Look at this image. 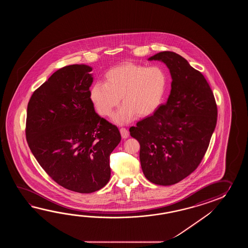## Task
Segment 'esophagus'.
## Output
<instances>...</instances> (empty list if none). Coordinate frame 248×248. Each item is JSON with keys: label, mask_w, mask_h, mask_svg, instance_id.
<instances>
[{"label": "esophagus", "mask_w": 248, "mask_h": 248, "mask_svg": "<svg viewBox=\"0 0 248 248\" xmlns=\"http://www.w3.org/2000/svg\"><path fill=\"white\" fill-rule=\"evenodd\" d=\"M120 132H121V135H122V138H124V139H126L128 137V135H129V133L127 131V129L125 128V127H122L121 129H120Z\"/></svg>", "instance_id": "esophagus-1"}]
</instances>
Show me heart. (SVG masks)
<instances>
[{
    "label": "heart",
    "mask_w": 248,
    "mask_h": 248,
    "mask_svg": "<svg viewBox=\"0 0 248 248\" xmlns=\"http://www.w3.org/2000/svg\"><path fill=\"white\" fill-rule=\"evenodd\" d=\"M106 81L95 82L90 89V99L101 116H111L120 105H124L113 115L119 124L131 122L136 117L153 113L163 99L168 79L162 69L142 64L124 63L110 69Z\"/></svg>",
    "instance_id": "obj_1"
}]
</instances>
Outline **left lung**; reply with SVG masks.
<instances>
[{
    "mask_svg": "<svg viewBox=\"0 0 248 248\" xmlns=\"http://www.w3.org/2000/svg\"><path fill=\"white\" fill-rule=\"evenodd\" d=\"M172 77L165 105L129 128L140 143L144 176L153 184L179 183L201 164L217 122L216 99L205 77L176 53H157Z\"/></svg>",
    "mask_w": 248,
    "mask_h": 248,
    "instance_id": "obj_1",
    "label": "left lung"
}]
</instances>
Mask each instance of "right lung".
<instances>
[{"label": "right lung", "mask_w": 248, "mask_h": 248, "mask_svg": "<svg viewBox=\"0 0 248 248\" xmlns=\"http://www.w3.org/2000/svg\"><path fill=\"white\" fill-rule=\"evenodd\" d=\"M92 68L59 69L33 92L27 106L26 137L33 156L57 184L91 193L107 185L110 155L121 133L95 111Z\"/></svg>", "instance_id": "right-lung-1"}]
</instances>
